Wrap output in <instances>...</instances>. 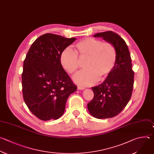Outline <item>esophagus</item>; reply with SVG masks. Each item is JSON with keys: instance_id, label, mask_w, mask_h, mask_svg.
<instances>
[{"instance_id": "34e87169", "label": "esophagus", "mask_w": 154, "mask_h": 154, "mask_svg": "<svg viewBox=\"0 0 154 154\" xmlns=\"http://www.w3.org/2000/svg\"><path fill=\"white\" fill-rule=\"evenodd\" d=\"M77 89L78 90H83V89H85V88L79 86H77Z\"/></svg>"}]
</instances>
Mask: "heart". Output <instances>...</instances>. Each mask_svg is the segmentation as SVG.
Returning a JSON list of instances; mask_svg holds the SVG:
<instances>
[{"mask_svg": "<svg viewBox=\"0 0 154 154\" xmlns=\"http://www.w3.org/2000/svg\"><path fill=\"white\" fill-rule=\"evenodd\" d=\"M75 52L70 48L65 49L60 55V63L69 74L74 73L79 67L78 56L86 58V69L79 71L73 76V81L77 85L87 86L96 83L100 79L106 76L112 70L116 61V50L108 42L87 37L75 45Z\"/></svg>", "mask_w": 154, "mask_h": 154, "instance_id": "obj_1", "label": "heart"}]
</instances>
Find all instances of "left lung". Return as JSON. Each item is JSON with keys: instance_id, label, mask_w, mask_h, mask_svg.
Instances as JSON below:
<instances>
[{"instance_id": "8db88e82", "label": "left lung", "mask_w": 154, "mask_h": 154, "mask_svg": "<svg viewBox=\"0 0 154 154\" xmlns=\"http://www.w3.org/2000/svg\"><path fill=\"white\" fill-rule=\"evenodd\" d=\"M111 43L116 50L114 66L101 84L92 87L94 96L88 104L89 114L98 119L112 118L117 116L128 103L131 97L134 72L131 58L125 41L112 31L95 34Z\"/></svg>"}]
</instances>
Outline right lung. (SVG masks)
I'll return each instance as SVG.
<instances>
[{"label": "right lung", "mask_w": 154, "mask_h": 154, "mask_svg": "<svg viewBox=\"0 0 154 154\" xmlns=\"http://www.w3.org/2000/svg\"><path fill=\"white\" fill-rule=\"evenodd\" d=\"M75 40L47 33L33 42L26 56L22 74L23 99L42 120L59 119L68 97L77 90L60 63L62 51Z\"/></svg>", "instance_id": "add662e5"}]
</instances>
